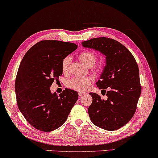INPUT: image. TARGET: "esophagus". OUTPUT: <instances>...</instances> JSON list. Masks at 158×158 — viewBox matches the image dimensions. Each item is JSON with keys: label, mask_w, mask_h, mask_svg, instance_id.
<instances>
[{"label": "esophagus", "mask_w": 158, "mask_h": 158, "mask_svg": "<svg viewBox=\"0 0 158 158\" xmlns=\"http://www.w3.org/2000/svg\"><path fill=\"white\" fill-rule=\"evenodd\" d=\"M84 95H85V93H84V92H81V91L79 92V96L80 97H81V96H83Z\"/></svg>", "instance_id": "1"}]
</instances>
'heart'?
Instances as JSON below:
<instances>
[{"label":"heart","instance_id":"b5f03b06","mask_svg":"<svg viewBox=\"0 0 158 158\" xmlns=\"http://www.w3.org/2000/svg\"><path fill=\"white\" fill-rule=\"evenodd\" d=\"M79 59L85 65L91 67L96 64V56L91 51H84L78 55ZM71 61L70 57L67 56L62 60L61 63V69L63 73H67L69 69V65ZM92 83V79L89 77H74L67 81V86L69 89L77 91H84L89 88Z\"/></svg>","mask_w":158,"mask_h":158}]
</instances>
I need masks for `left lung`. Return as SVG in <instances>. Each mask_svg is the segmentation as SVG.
<instances>
[{
    "label": "left lung",
    "instance_id": "obj_1",
    "mask_svg": "<svg viewBox=\"0 0 158 158\" xmlns=\"http://www.w3.org/2000/svg\"><path fill=\"white\" fill-rule=\"evenodd\" d=\"M81 44L101 52L106 58L96 85L102 94L106 93L107 99L90 93L93 101L88 109L89 117L100 128L114 131L128 123L136 112L141 92L139 67L131 52L112 39L99 37Z\"/></svg>",
    "mask_w": 158,
    "mask_h": 158
}]
</instances>
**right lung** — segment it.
Returning <instances> with one entry per match:
<instances>
[{
  "instance_id": "add662e5",
  "label": "right lung",
  "mask_w": 158,
  "mask_h": 158,
  "mask_svg": "<svg viewBox=\"0 0 158 158\" xmlns=\"http://www.w3.org/2000/svg\"><path fill=\"white\" fill-rule=\"evenodd\" d=\"M77 48L69 42L44 40L24 55L17 71L15 89L19 110L29 123L42 131H52L64 123L78 93L65 89L59 96L50 90L62 74V60Z\"/></svg>"
}]
</instances>
